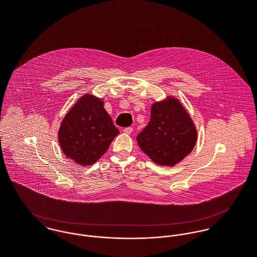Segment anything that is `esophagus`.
<instances>
[{
    "label": "esophagus",
    "mask_w": 257,
    "mask_h": 257,
    "mask_svg": "<svg viewBox=\"0 0 257 257\" xmlns=\"http://www.w3.org/2000/svg\"><path fill=\"white\" fill-rule=\"evenodd\" d=\"M133 131H134L133 127H132V126H128V127H125V128L123 130V133H124V134H127V135H131V134L133 133Z\"/></svg>",
    "instance_id": "34e87169"
}]
</instances>
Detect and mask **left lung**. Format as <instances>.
I'll return each instance as SVG.
<instances>
[{"instance_id": "left-lung-1", "label": "left lung", "mask_w": 257, "mask_h": 257, "mask_svg": "<svg viewBox=\"0 0 257 257\" xmlns=\"http://www.w3.org/2000/svg\"><path fill=\"white\" fill-rule=\"evenodd\" d=\"M137 141L153 162L173 166L193 150L197 131L180 102L168 97L152 105L150 120Z\"/></svg>"}]
</instances>
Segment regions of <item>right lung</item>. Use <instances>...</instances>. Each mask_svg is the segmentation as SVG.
<instances>
[{
    "label": "right lung",
    "instance_id": "right-lung-1",
    "mask_svg": "<svg viewBox=\"0 0 257 257\" xmlns=\"http://www.w3.org/2000/svg\"><path fill=\"white\" fill-rule=\"evenodd\" d=\"M118 134L104 102L86 94L64 116L58 141L68 158L81 165H91L105 154Z\"/></svg>",
    "mask_w": 257,
    "mask_h": 257
}]
</instances>
